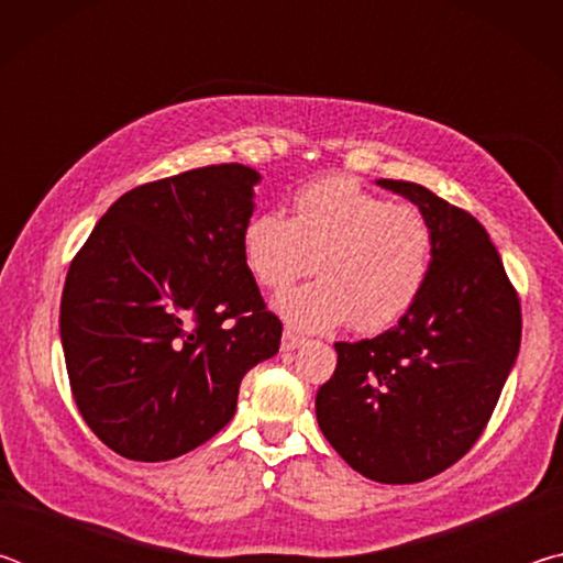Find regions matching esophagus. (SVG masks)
<instances>
[{"label":"esophagus","mask_w":563,"mask_h":563,"mask_svg":"<svg viewBox=\"0 0 563 563\" xmlns=\"http://www.w3.org/2000/svg\"><path fill=\"white\" fill-rule=\"evenodd\" d=\"M302 338L300 335H295V332L292 330H285L283 332V340H280V350L283 352H292V350H298L300 345H302Z\"/></svg>","instance_id":"esophagus-1"}]
</instances>
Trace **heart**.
<instances>
[{
    "label": "heart",
    "mask_w": 563,
    "mask_h": 563,
    "mask_svg": "<svg viewBox=\"0 0 563 563\" xmlns=\"http://www.w3.org/2000/svg\"><path fill=\"white\" fill-rule=\"evenodd\" d=\"M243 261L265 290H283L310 273L320 280L275 300L290 328L357 332L393 328L415 308L434 263V231L415 206L389 203L350 176L302 186L290 221L258 213L243 228Z\"/></svg>",
    "instance_id": "heart-1"
}]
</instances>
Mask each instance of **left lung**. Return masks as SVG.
I'll return each instance as SVG.
<instances>
[{
    "label": "left lung",
    "instance_id": "8db88e82",
    "mask_svg": "<svg viewBox=\"0 0 563 563\" xmlns=\"http://www.w3.org/2000/svg\"><path fill=\"white\" fill-rule=\"evenodd\" d=\"M427 216L434 263L415 308L383 335L335 342L318 389L325 440L373 482L412 484L472 450L519 355L521 308L484 225L430 188L379 178Z\"/></svg>",
    "mask_w": 563,
    "mask_h": 563
}]
</instances>
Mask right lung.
<instances>
[{"label": "right lung", "mask_w": 563, "mask_h": 563, "mask_svg": "<svg viewBox=\"0 0 563 563\" xmlns=\"http://www.w3.org/2000/svg\"><path fill=\"white\" fill-rule=\"evenodd\" d=\"M261 174L194 168L123 194L71 261L59 332L84 422L133 462H166L231 422L245 373L280 347L243 261Z\"/></svg>", "instance_id": "1"}]
</instances>
